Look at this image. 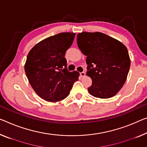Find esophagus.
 Wrapping results in <instances>:
<instances>
[{
    "mask_svg": "<svg viewBox=\"0 0 147 147\" xmlns=\"http://www.w3.org/2000/svg\"><path fill=\"white\" fill-rule=\"evenodd\" d=\"M80 76L81 77V78H83V77L85 76V72L83 71V72H81L80 73Z\"/></svg>",
    "mask_w": 147,
    "mask_h": 147,
    "instance_id": "obj_1",
    "label": "esophagus"
}]
</instances>
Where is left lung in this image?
Returning <instances> with one entry per match:
<instances>
[{
	"label": "left lung",
	"instance_id": "1",
	"mask_svg": "<svg viewBox=\"0 0 147 147\" xmlns=\"http://www.w3.org/2000/svg\"><path fill=\"white\" fill-rule=\"evenodd\" d=\"M77 42L87 56V75L92 80L88 91L97 98L114 96L123 87L129 70L131 62L126 47L100 32L78 33Z\"/></svg>",
	"mask_w": 147,
	"mask_h": 147
}]
</instances>
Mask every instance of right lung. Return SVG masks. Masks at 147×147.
Here are the masks:
<instances>
[{"mask_svg": "<svg viewBox=\"0 0 147 147\" xmlns=\"http://www.w3.org/2000/svg\"><path fill=\"white\" fill-rule=\"evenodd\" d=\"M76 33H60L41 40L28 53L25 72L33 90L40 98L57 102L68 96L80 73L69 71L65 54Z\"/></svg>", "mask_w": 147, "mask_h": 147, "instance_id": "right-lung-1", "label": "right lung"}]
</instances>
